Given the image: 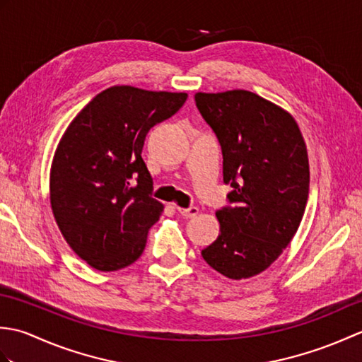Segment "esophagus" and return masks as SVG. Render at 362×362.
<instances>
[{
	"label": "esophagus",
	"mask_w": 362,
	"mask_h": 362,
	"mask_svg": "<svg viewBox=\"0 0 362 362\" xmlns=\"http://www.w3.org/2000/svg\"><path fill=\"white\" fill-rule=\"evenodd\" d=\"M177 211H179L183 218H194L196 214L199 213V209L197 206H188V209H182V206H177Z\"/></svg>",
	"instance_id": "34e87169"
}]
</instances>
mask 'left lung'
Returning <instances> with one entry per match:
<instances>
[{
  "instance_id": "8db88e82",
  "label": "left lung",
  "mask_w": 362,
  "mask_h": 362,
  "mask_svg": "<svg viewBox=\"0 0 362 362\" xmlns=\"http://www.w3.org/2000/svg\"><path fill=\"white\" fill-rule=\"evenodd\" d=\"M194 101L221 144L224 183L233 188L216 211L221 235L202 257L228 279H249L281 255L303 218L306 144L288 112L252 91L196 93Z\"/></svg>"
}]
</instances>
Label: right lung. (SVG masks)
I'll list each match as a JSON object with an SVG mask.
<instances>
[{
  "instance_id": "1",
  "label": "right lung",
  "mask_w": 362,
  "mask_h": 362,
  "mask_svg": "<svg viewBox=\"0 0 362 362\" xmlns=\"http://www.w3.org/2000/svg\"><path fill=\"white\" fill-rule=\"evenodd\" d=\"M187 93L110 87L83 107L51 168L54 218L73 252L110 272L140 258L163 205L152 197L144 138L185 104Z\"/></svg>"
}]
</instances>
